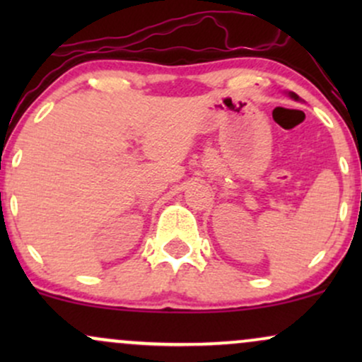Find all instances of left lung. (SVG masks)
I'll return each mask as SVG.
<instances>
[{
    "label": "left lung",
    "instance_id": "obj_1",
    "mask_svg": "<svg viewBox=\"0 0 362 362\" xmlns=\"http://www.w3.org/2000/svg\"><path fill=\"white\" fill-rule=\"evenodd\" d=\"M291 97H293V98H298V97H296V95H294V93H291Z\"/></svg>",
    "mask_w": 362,
    "mask_h": 362
}]
</instances>
